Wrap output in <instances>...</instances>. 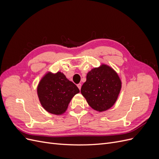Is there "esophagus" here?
Returning a JSON list of instances; mask_svg holds the SVG:
<instances>
[{
	"instance_id": "obj_1",
	"label": "esophagus",
	"mask_w": 159,
	"mask_h": 159,
	"mask_svg": "<svg viewBox=\"0 0 159 159\" xmlns=\"http://www.w3.org/2000/svg\"><path fill=\"white\" fill-rule=\"evenodd\" d=\"M77 86H78V88L80 90V89H81V84H78V85H77Z\"/></svg>"
}]
</instances>
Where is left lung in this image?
I'll return each instance as SVG.
<instances>
[{"mask_svg": "<svg viewBox=\"0 0 159 159\" xmlns=\"http://www.w3.org/2000/svg\"><path fill=\"white\" fill-rule=\"evenodd\" d=\"M121 88L117 74L109 66L102 65L88 72L81 93L91 107L102 112L113 106Z\"/></svg>", "mask_w": 159, "mask_h": 159, "instance_id": "left-lung-1", "label": "left lung"}]
</instances>
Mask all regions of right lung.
<instances>
[{
	"label": "right lung",
	"instance_id": "obj_1",
	"mask_svg": "<svg viewBox=\"0 0 159 159\" xmlns=\"http://www.w3.org/2000/svg\"><path fill=\"white\" fill-rule=\"evenodd\" d=\"M37 91L41 105L48 112L61 115L80 89L59 71L56 74L50 72L46 74L38 84Z\"/></svg>",
	"mask_w": 159,
	"mask_h": 159
}]
</instances>
